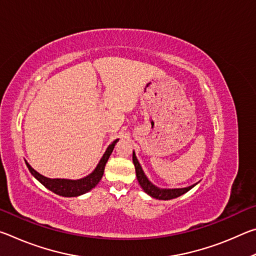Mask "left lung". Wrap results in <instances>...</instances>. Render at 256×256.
Instances as JSON below:
<instances>
[{
  "instance_id": "1",
  "label": "left lung",
  "mask_w": 256,
  "mask_h": 256,
  "mask_svg": "<svg viewBox=\"0 0 256 256\" xmlns=\"http://www.w3.org/2000/svg\"><path fill=\"white\" fill-rule=\"evenodd\" d=\"M133 164H134V167H136V178L138 180V184L141 185V188L144 190L146 193H148L150 196H152L154 198H159V200H172V198L183 196L184 193H186L188 190H190V188L196 186V184H194L184 188H174V190L158 188H156L154 184H151L149 180L146 178V176L144 175V170H142V168L140 166V164H138L134 152H133Z\"/></svg>"
}]
</instances>
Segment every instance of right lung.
I'll return each instance as SVG.
<instances>
[{
	"mask_svg": "<svg viewBox=\"0 0 256 256\" xmlns=\"http://www.w3.org/2000/svg\"><path fill=\"white\" fill-rule=\"evenodd\" d=\"M118 141V140H115L110 146H108L105 154L102 156V160L99 162L97 168L92 172V174L84 177V178H81L78 180L47 178V177L40 175V172H37L36 170H34L28 162H26V164H27V167L30 170V172H32V174L36 177V178L40 180V183L45 186V188L50 190L52 192L58 194V196H68V198L78 196H81V194L89 192L90 190L94 188V186L99 183V180H102V177L104 175V170H105L107 160H108V158H110V154L112 152V149H114V146Z\"/></svg>",
	"mask_w": 256,
	"mask_h": 256,
	"instance_id": "1",
	"label": "right lung"
}]
</instances>
